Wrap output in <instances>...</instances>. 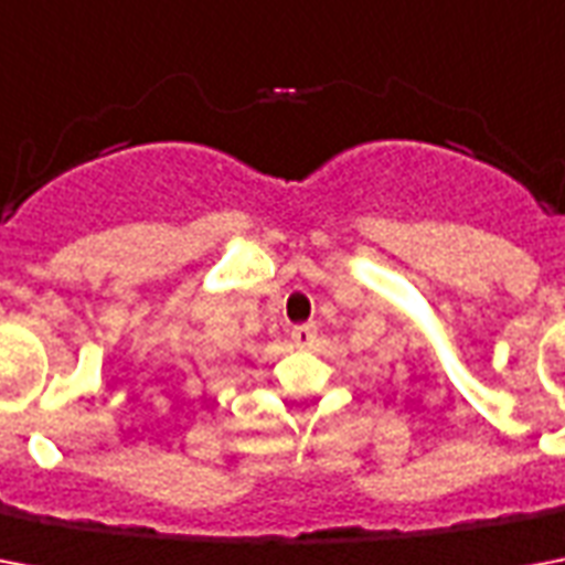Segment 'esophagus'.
<instances>
[{"instance_id": "34e87169", "label": "esophagus", "mask_w": 565, "mask_h": 565, "mask_svg": "<svg viewBox=\"0 0 565 565\" xmlns=\"http://www.w3.org/2000/svg\"><path fill=\"white\" fill-rule=\"evenodd\" d=\"M292 343L299 345V349H310V345L317 343V328L313 326H296L292 328Z\"/></svg>"}]
</instances>
